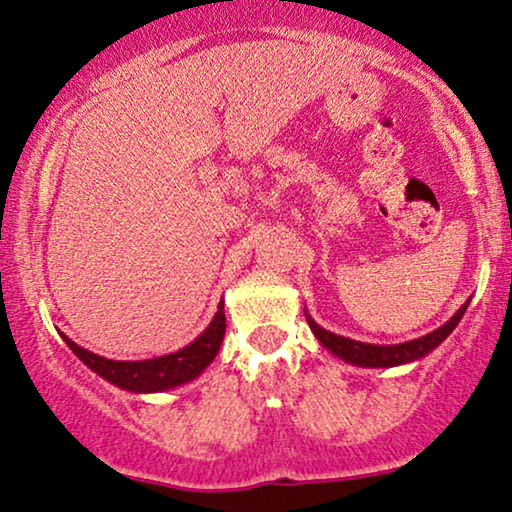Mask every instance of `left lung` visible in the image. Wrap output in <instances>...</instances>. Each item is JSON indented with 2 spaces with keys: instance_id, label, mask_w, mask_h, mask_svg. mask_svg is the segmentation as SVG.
<instances>
[{
  "instance_id": "obj_1",
  "label": "left lung",
  "mask_w": 512,
  "mask_h": 512,
  "mask_svg": "<svg viewBox=\"0 0 512 512\" xmlns=\"http://www.w3.org/2000/svg\"><path fill=\"white\" fill-rule=\"evenodd\" d=\"M466 309H468V302L463 304L445 325L438 327V330L428 332L426 337L412 339V342H405V344H391V346L365 344L349 337H339L335 332L320 327L311 316H306V320H309L311 332L318 337V342L323 344L327 351H332L335 356L346 360V363L358 365V367H395V365H405V363H412V360L428 356L435 346H440L449 335H452V330L459 325V320L463 318Z\"/></svg>"
}]
</instances>
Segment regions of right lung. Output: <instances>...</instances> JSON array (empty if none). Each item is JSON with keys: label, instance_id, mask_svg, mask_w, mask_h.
I'll return each instance as SVG.
<instances>
[{"label": "right lung", "instance_id": "1", "mask_svg": "<svg viewBox=\"0 0 512 512\" xmlns=\"http://www.w3.org/2000/svg\"><path fill=\"white\" fill-rule=\"evenodd\" d=\"M224 327H227V320H224V302H220L215 318L210 320V325L192 344H187L185 349L175 353H168V356L149 360H109L98 356V353L81 349L70 337L63 335V339L81 363L91 367L95 374H100L109 384L131 393H156L182 386L199 377L213 363L217 351H220Z\"/></svg>", "mask_w": 512, "mask_h": 512}]
</instances>
